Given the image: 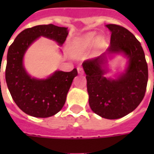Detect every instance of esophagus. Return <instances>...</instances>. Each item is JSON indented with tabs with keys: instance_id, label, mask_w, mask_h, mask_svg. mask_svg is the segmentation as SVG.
<instances>
[{
	"instance_id": "1",
	"label": "esophagus",
	"mask_w": 154,
	"mask_h": 154,
	"mask_svg": "<svg viewBox=\"0 0 154 154\" xmlns=\"http://www.w3.org/2000/svg\"><path fill=\"white\" fill-rule=\"evenodd\" d=\"M77 72L78 74H83V69H82V67H77Z\"/></svg>"
}]
</instances>
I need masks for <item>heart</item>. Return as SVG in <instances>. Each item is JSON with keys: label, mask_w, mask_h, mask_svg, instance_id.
Listing matches in <instances>:
<instances>
[{"label": "heart", "mask_w": 154, "mask_h": 154, "mask_svg": "<svg viewBox=\"0 0 154 154\" xmlns=\"http://www.w3.org/2000/svg\"><path fill=\"white\" fill-rule=\"evenodd\" d=\"M94 44L97 49H100L105 47L106 41L101 37L97 38L96 34L93 32L87 33L83 36L76 38L72 42L70 46L71 54L73 56L82 55L88 49H90Z\"/></svg>", "instance_id": "heart-1"}]
</instances>
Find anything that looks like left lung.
<instances>
[{
	"instance_id": "obj_1",
	"label": "left lung",
	"mask_w": 154,
	"mask_h": 154,
	"mask_svg": "<svg viewBox=\"0 0 154 154\" xmlns=\"http://www.w3.org/2000/svg\"><path fill=\"white\" fill-rule=\"evenodd\" d=\"M111 32L110 46L99 57L84 61L89 105L102 118H122L135 110L145 95L148 65L141 44L122 26L106 25ZM121 54L128 59L125 71L116 79L105 77L108 58Z\"/></svg>"
}]
</instances>
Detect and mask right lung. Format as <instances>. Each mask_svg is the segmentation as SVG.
Instances as JSON below:
<instances>
[{
  "label": "right lung",
  "instance_id": "1",
  "mask_svg": "<svg viewBox=\"0 0 154 154\" xmlns=\"http://www.w3.org/2000/svg\"><path fill=\"white\" fill-rule=\"evenodd\" d=\"M68 29L54 25H36L20 33L9 47L5 81L13 100L29 116L47 118L60 111L75 77L76 68L66 72L55 71L47 78L31 77L24 66V56L31 44L39 37L53 39L62 46Z\"/></svg>",
  "mask_w": 154,
  "mask_h": 154
}]
</instances>
